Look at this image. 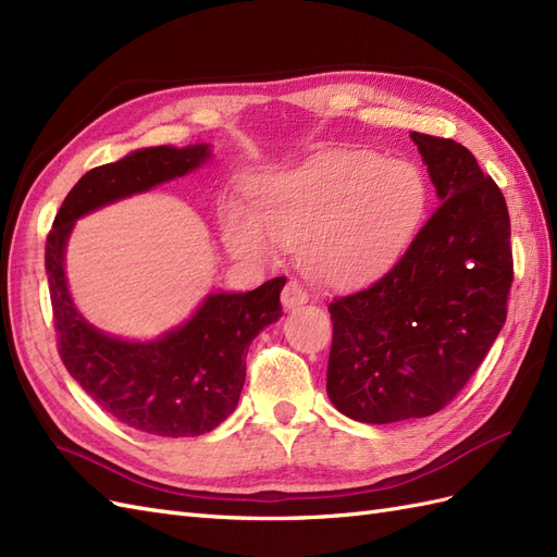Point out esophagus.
Here are the masks:
<instances>
[{"instance_id":"1","label":"esophagus","mask_w":557,"mask_h":557,"mask_svg":"<svg viewBox=\"0 0 557 557\" xmlns=\"http://www.w3.org/2000/svg\"><path fill=\"white\" fill-rule=\"evenodd\" d=\"M281 302H283L285 309H295L299 305L309 302V295L297 281H288V283H285L283 293H281Z\"/></svg>"}]
</instances>
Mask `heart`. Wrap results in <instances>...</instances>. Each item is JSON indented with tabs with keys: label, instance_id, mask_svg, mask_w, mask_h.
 <instances>
[{
	"label": "heart",
	"instance_id": "b5f03b06",
	"mask_svg": "<svg viewBox=\"0 0 557 557\" xmlns=\"http://www.w3.org/2000/svg\"><path fill=\"white\" fill-rule=\"evenodd\" d=\"M426 180L408 161L374 152H333L262 180L255 213L232 201L224 238L244 258H264L269 242L299 248L307 272L351 283L380 272L410 242L426 208Z\"/></svg>",
	"mask_w": 557,
	"mask_h": 557
}]
</instances>
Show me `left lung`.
<instances>
[{
  "label": "left lung",
  "instance_id": "1",
  "mask_svg": "<svg viewBox=\"0 0 557 557\" xmlns=\"http://www.w3.org/2000/svg\"><path fill=\"white\" fill-rule=\"evenodd\" d=\"M438 208L374 283L330 302L327 396L356 422L443 410L506 323L513 283L502 189L463 145L412 131Z\"/></svg>",
  "mask_w": 557,
  "mask_h": 557
}]
</instances>
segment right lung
<instances>
[{"instance_id":"1","label":"right lung","mask_w":557,"mask_h":557,"mask_svg":"<svg viewBox=\"0 0 557 557\" xmlns=\"http://www.w3.org/2000/svg\"><path fill=\"white\" fill-rule=\"evenodd\" d=\"M208 157V145H161L88 171L60 206L44 258L58 354L67 372L119 422L166 438L208 433L234 412L250 342L283 313L285 276L250 293L208 295L185 325L152 342H124L100 333L74 307L65 244L77 218L199 169Z\"/></svg>"}]
</instances>
